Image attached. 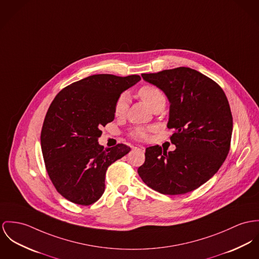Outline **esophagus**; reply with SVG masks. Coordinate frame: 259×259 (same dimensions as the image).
<instances>
[{
  "label": "esophagus",
  "mask_w": 259,
  "mask_h": 259,
  "mask_svg": "<svg viewBox=\"0 0 259 259\" xmlns=\"http://www.w3.org/2000/svg\"><path fill=\"white\" fill-rule=\"evenodd\" d=\"M134 149H135V150H138V151L142 152V153L145 152V148H144V147H135Z\"/></svg>",
  "instance_id": "1"
}]
</instances>
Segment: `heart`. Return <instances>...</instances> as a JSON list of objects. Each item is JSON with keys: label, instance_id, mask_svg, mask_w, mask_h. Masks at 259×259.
<instances>
[{"label": "heart", "instance_id": "heart-1", "mask_svg": "<svg viewBox=\"0 0 259 259\" xmlns=\"http://www.w3.org/2000/svg\"><path fill=\"white\" fill-rule=\"evenodd\" d=\"M138 95L153 110L159 106L165 105V97L162 91L154 84H144L138 90ZM128 108V96L126 94H121L116 99L113 105V112L116 117H123ZM153 128L135 127L130 131L131 137L138 140H146L149 137V131Z\"/></svg>", "mask_w": 259, "mask_h": 259}]
</instances>
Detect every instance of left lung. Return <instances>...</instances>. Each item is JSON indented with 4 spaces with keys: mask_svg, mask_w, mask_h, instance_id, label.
<instances>
[{
    "mask_svg": "<svg viewBox=\"0 0 259 259\" xmlns=\"http://www.w3.org/2000/svg\"><path fill=\"white\" fill-rule=\"evenodd\" d=\"M142 77L170 102L167 128L174 129L169 139L177 149L147 148L140 178L161 194L193 191L219 170L229 154L233 116L227 97L216 81L186 67Z\"/></svg>",
    "mask_w": 259,
    "mask_h": 259,
    "instance_id": "left-lung-1",
    "label": "left lung"
}]
</instances>
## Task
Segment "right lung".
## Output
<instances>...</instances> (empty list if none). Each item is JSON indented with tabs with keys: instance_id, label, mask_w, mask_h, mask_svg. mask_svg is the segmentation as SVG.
Listing matches in <instances>:
<instances>
[{
	"instance_id": "add662e5",
	"label": "right lung",
	"mask_w": 259,
	"mask_h": 259,
	"mask_svg": "<svg viewBox=\"0 0 259 259\" xmlns=\"http://www.w3.org/2000/svg\"><path fill=\"white\" fill-rule=\"evenodd\" d=\"M141 80L138 75H93L60 91L42 125L40 141L49 179L60 194L89 206L104 192L107 167L129 153L124 144L103 149L100 128L114 119L120 95Z\"/></svg>"
}]
</instances>
